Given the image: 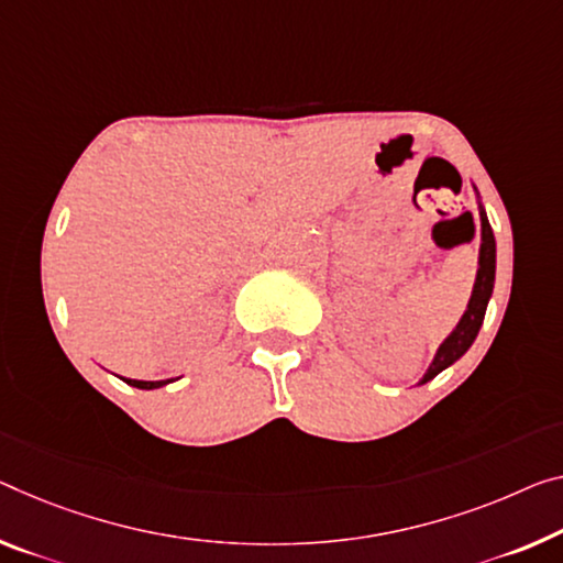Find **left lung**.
I'll use <instances>...</instances> for the list:
<instances>
[{
	"mask_svg": "<svg viewBox=\"0 0 563 563\" xmlns=\"http://www.w3.org/2000/svg\"><path fill=\"white\" fill-rule=\"evenodd\" d=\"M493 279H496V239H493V229L486 219V211H481V258H478V276H475L468 309H465L463 319L457 322L451 336L440 344L435 360H432L426 377L420 379V385H426L428 379L438 375V372L451 367L455 360H461L463 354L468 352L473 340L478 336L483 317H486V307L493 291Z\"/></svg>",
	"mask_w": 563,
	"mask_h": 563,
	"instance_id": "obj_1",
	"label": "left lung"
}]
</instances>
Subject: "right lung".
<instances>
[{
	"label": "right lung",
	"mask_w": 563,
	"mask_h": 563,
	"mask_svg": "<svg viewBox=\"0 0 563 563\" xmlns=\"http://www.w3.org/2000/svg\"><path fill=\"white\" fill-rule=\"evenodd\" d=\"M125 383L133 385V387H141V390H155V387L168 385L170 379H158V383H143V379H125Z\"/></svg>",
	"instance_id": "right-lung-1"
}]
</instances>
